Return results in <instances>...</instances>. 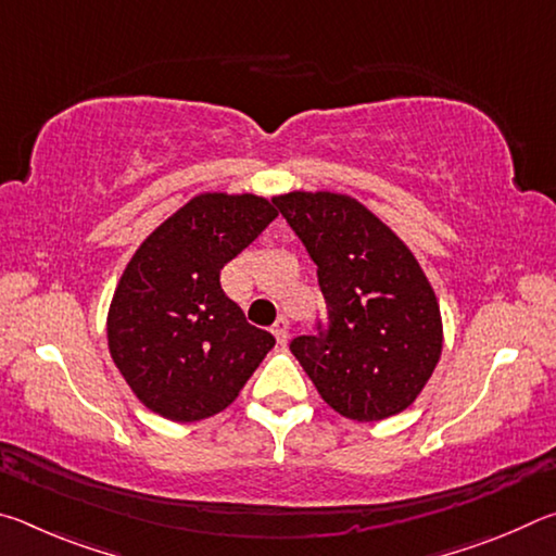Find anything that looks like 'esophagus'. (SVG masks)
Instances as JSON below:
<instances>
[{
	"label": "esophagus",
	"instance_id": "34e87169",
	"mask_svg": "<svg viewBox=\"0 0 556 556\" xmlns=\"http://www.w3.org/2000/svg\"><path fill=\"white\" fill-rule=\"evenodd\" d=\"M271 333H275V338L277 341L285 345L287 343V338H289V321L285 316H279L277 321H275V326H271Z\"/></svg>",
	"mask_w": 556,
	"mask_h": 556
}]
</instances>
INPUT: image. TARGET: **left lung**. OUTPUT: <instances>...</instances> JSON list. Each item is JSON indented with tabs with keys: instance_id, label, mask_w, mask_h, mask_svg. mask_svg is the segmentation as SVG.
<instances>
[{
	"instance_id": "left-lung-1",
	"label": "left lung",
	"mask_w": 556,
	"mask_h": 556,
	"mask_svg": "<svg viewBox=\"0 0 556 556\" xmlns=\"http://www.w3.org/2000/svg\"><path fill=\"white\" fill-rule=\"evenodd\" d=\"M318 267L328 328L291 353L328 407L380 421L409 407L434 372L444 328L417 257L361 201L331 191L275 195Z\"/></svg>"
}]
</instances>
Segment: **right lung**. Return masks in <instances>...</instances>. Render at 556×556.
I'll use <instances>...</instances> for the list:
<instances>
[{
  "instance_id": "add662e5",
  "label": "right lung",
  "mask_w": 556,
  "mask_h": 556,
  "mask_svg": "<svg viewBox=\"0 0 556 556\" xmlns=\"http://www.w3.org/2000/svg\"><path fill=\"white\" fill-rule=\"evenodd\" d=\"M277 218L255 193H199L139 244L108 312V345L147 409L201 421L235 402L275 348L225 296L220 269Z\"/></svg>"
}]
</instances>
